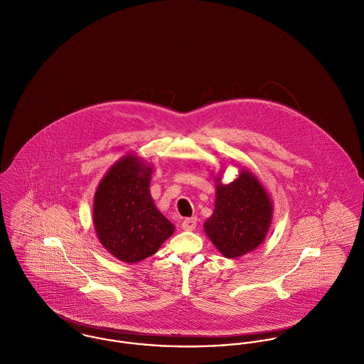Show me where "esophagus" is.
<instances>
[{"mask_svg":"<svg viewBox=\"0 0 364 364\" xmlns=\"http://www.w3.org/2000/svg\"><path fill=\"white\" fill-rule=\"evenodd\" d=\"M196 226H197V218H186L183 220V223H181V228L184 229V230H193V229H196Z\"/></svg>","mask_w":364,"mask_h":364,"instance_id":"1","label":"esophagus"}]
</instances>
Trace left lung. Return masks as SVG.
<instances>
[{"mask_svg":"<svg viewBox=\"0 0 364 364\" xmlns=\"http://www.w3.org/2000/svg\"><path fill=\"white\" fill-rule=\"evenodd\" d=\"M272 215L273 204L267 191L253 173L242 170L232 183H217L215 210L204 229L225 257L236 259L260 246Z\"/></svg>","mask_w":364,"mask_h":364,"instance_id":"left-lung-1","label":"left lung"}]
</instances>
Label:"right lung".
<instances>
[{
    "label": "right lung",
    "instance_id": "1",
    "mask_svg": "<svg viewBox=\"0 0 364 364\" xmlns=\"http://www.w3.org/2000/svg\"><path fill=\"white\" fill-rule=\"evenodd\" d=\"M151 166L127 154L100 181L94 196V228L102 246L125 263L154 255L174 225L154 205L149 186Z\"/></svg>",
    "mask_w": 364,
    "mask_h": 364
}]
</instances>
